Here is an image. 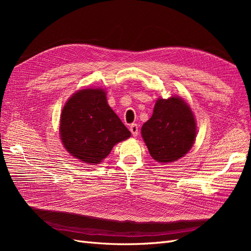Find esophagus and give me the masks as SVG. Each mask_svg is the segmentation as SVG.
<instances>
[{
  "mask_svg": "<svg viewBox=\"0 0 251 251\" xmlns=\"http://www.w3.org/2000/svg\"><path fill=\"white\" fill-rule=\"evenodd\" d=\"M130 131H131V133H132V135L134 136V137H136V136L138 135V125H136V124H132L131 126H130Z\"/></svg>",
  "mask_w": 251,
  "mask_h": 251,
  "instance_id": "esophagus-1",
  "label": "esophagus"
}]
</instances>
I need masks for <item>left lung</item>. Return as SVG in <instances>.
<instances>
[{
	"instance_id": "1",
	"label": "left lung",
	"mask_w": 251,
	"mask_h": 251,
	"mask_svg": "<svg viewBox=\"0 0 251 251\" xmlns=\"http://www.w3.org/2000/svg\"><path fill=\"white\" fill-rule=\"evenodd\" d=\"M197 135L195 115L179 96L158 98L153 115L141 127L150 155L160 163L177 161L194 146Z\"/></svg>"
}]
</instances>
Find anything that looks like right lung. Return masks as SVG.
<instances>
[{
    "label": "right lung",
    "mask_w": 251,
    "mask_h": 251,
    "mask_svg": "<svg viewBox=\"0 0 251 251\" xmlns=\"http://www.w3.org/2000/svg\"><path fill=\"white\" fill-rule=\"evenodd\" d=\"M59 135L71 156L89 164H98L131 132L121 123L100 88L78 90L65 103Z\"/></svg>",
    "instance_id": "right-lung-1"
}]
</instances>
